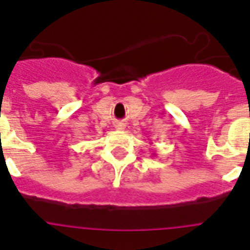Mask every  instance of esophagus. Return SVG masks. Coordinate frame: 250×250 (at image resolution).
<instances>
[{
  "mask_svg": "<svg viewBox=\"0 0 250 250\" xmlns=\"http://www.w3.org/2000/svg\"><path fill=\"white\" fill-rule=\"evenodd\" d=\"M125 126H126V125H125L124 123H116V125H115V127H116L118 130H124L125 129Z\"/></svg>",
  "mask_w": 250,
  "mask_h": 250,
  "instance_id": "esophagus-1",
  "label": "esophagus"
}]
</instances>
